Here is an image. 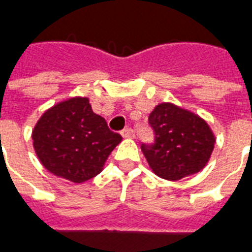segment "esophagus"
<instances>
[{"mask_svg": "<svg viewBox=\"0 0 252 252\" xmlns=\"http://www.w3.org/2000/svg\"><path fill=\"white\" fill-rule=\"evenodd\" d=\"M121 135L124 136V138H134V136H135V132H134V130H132L131 127H126L121 131Z\"/></svg>", "mask_w": 252, "mask_h": 252, "instance_id": "esophagus-1", "label": "esophagus"}]
</instances>
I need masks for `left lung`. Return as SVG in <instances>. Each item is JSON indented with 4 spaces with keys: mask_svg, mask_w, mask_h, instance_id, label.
<instances>
[{
    "mask_svg": "<svg viewBox=\"0 0 252 252\" xmlns=\"http://www.w3.org/2000/svg\"><path fill=\"white\" fill-rule=\"evenodd\" d=\"M148 124L155 140L140 147L150 168L159 177L180 180L200 172L209 161L216 136L206 121L197 114L163 102L151 112Z\"/></svg>",
    "mask_w": 252,
    "mask_h": 252,
    "instance_id": "8db88e82",
    "label": "left lung"
}]
</instances>
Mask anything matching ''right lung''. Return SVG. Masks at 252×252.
<instances>
[{
	"label": "right lung",
	"mask_w": 252,
	"mask_h": 252,
	"mask_svg": "<svg viewBox=\"0 0 252 252\" xmlns=\"http://www.w3.org/2000/svg\"><path fill=\"white\" fill-rule=\"evenodd\" d=\"M32 144L47 171L72 183L97 176L122 136L92 110L87 97L54 105L32 130Z\"/></svg>",
	"instance_id": "1"
}]
</instances>
